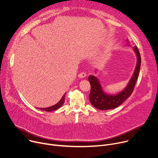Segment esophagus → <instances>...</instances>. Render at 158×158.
<instances>
[{
    "instance_id": "obj_1",
    "label": "esophagus",
    "mask_w": 158,
    "mask_h": 158,
    "mask_svg": "<svg viewBox=\"0 0 158 158\" xmlns=\"http://www.w3.org/2000/svg\"><path fill=\"white\" fill-rule=\"evenodd\" d=\"M78 77L80 78H84V77H86V74L85 73H81L78 75Z\"/></svg>"
}]
</instances>
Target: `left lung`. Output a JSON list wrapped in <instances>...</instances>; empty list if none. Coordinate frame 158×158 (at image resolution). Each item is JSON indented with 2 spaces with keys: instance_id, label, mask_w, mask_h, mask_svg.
Segmentation results:
<instances>
[{
  "instance_id": "left-lung-1",
  "label": "left lung",
  "mask_w": 158,
  "mask_h": 158,
  "mask_svg": "<svg viewBox=\"0 0 158 158\" xmlns=\"http://www.w3.org/2000/svg\"><path fill=\"white\" fill-rule=\"evenodd\" d=\"M127 44L129 41L127 40ZM137 57V63L134 73L126 87L116 94H109L106 93L102 89L99 79L94 76H89V82L91 84V92L89 94V99L91 104L100 110H108L115 109L122 104L132 93L134 87L137 81L141 67V56L136 46L132 48Z\"/></svg>"
}]
</instances>
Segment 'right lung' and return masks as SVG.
Listing matches in <instances>:
<instances>
[{"mask_svg": "<svg viewBox=\"0 0 158 158\" xmlns=\"http://www.w3.org/2000/svg\"><path fill=\"white\" fill-rule=\"evenodd\" d=\"M65 93L64 94V95L62 97L61 99L55 105L52 106L51 107H45V108H38L40 110H43L45 111H48V112H51V111H53L55 110L56 109H58L59 108H60L64 104V101H65Z\"/></svg>", "mask_w": 158, "mask_h": 158, "instance_id": "add662e5", "label": "right lung"}]
</instances>
